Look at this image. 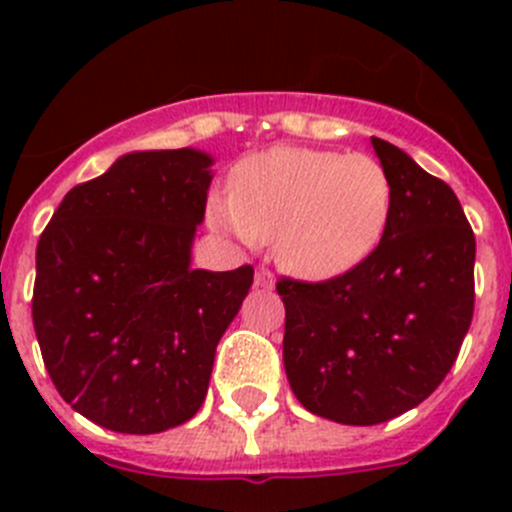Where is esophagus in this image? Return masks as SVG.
I'll return each mask as SVG.
<instances>
[{
    "label": "esophagus",
    "instance_id": "34e87169",
    "mask_svg": "<svg viewBox=\"0 0 512 512\" xmlns=\"http://www.w3.org/2000/svg\"><path fill=\"white\" fill-rule=\"evenodd\" d=\"M255 285L262 287V289H272V287H275V275H272V270H267V267H257Z\"/></svg>",
    "mask_w": 512,
    "mask_h": 512
}]
</instances>
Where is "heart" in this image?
<instances>
[{
    "label": "heart",
    "instance_id": "1",
    "mask_svg": "<svg viewBox=\"0 0 512 512\" xmlns=\"http://www.w3.org/2000/svg\"><path fill=\"white\" fill-rule=\"evenodd\" d=\"M389 173L366 153L280 146L235 168L215 225L245 240H275L280 265L304 280H332L366 260L391 218Z\"/></svg>",
    "mask_w": 512,
    "mask_h": 512
}]
</instances>
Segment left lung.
<instances>
[{"mask_svg":"<svg viewBox=\"0 0 512 512\" xmlns=\"http://www.w3.org/2000/svg\"><path fill=\"white\" fill-rule=\"evenodd\" d=\"M394 203L376 250L324 282L280 277L282 359L312 414L374 426L438 389L473 319L476 235L456 193L401 148L371 138Z\"/></svg>","mask_w":512,"mask_h":512,"instance_id":"1","label":"left lung"}]
</instances>
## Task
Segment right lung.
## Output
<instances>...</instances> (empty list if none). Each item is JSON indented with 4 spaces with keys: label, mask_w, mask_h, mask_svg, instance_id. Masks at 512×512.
Segmentation results:
<instances>
[{
    "label": "right lung",
    "mask_w": 512,
    "mask_h": 512,
    "mask_svg": "<svg viewBox=\"0 0 512 512\" xmlns=\"http://www.w3.org/2000/svg\"><path fill=\"white\" fill-rule=\"evenodd\" d=\"M210 165L193 148L128 153L71 188L39 237L41 359L61 399L108 431L160 433L198 414L250 292L252 265L190 267Z\"/></svg>",
    "instance_id": "obj_1"
}]
</instances>
